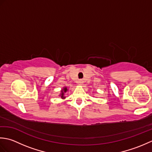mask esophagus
<instances>
[{"label":"esophagus","mask_w":152,"mask_h":152,"mask_svg":"<svg viewBox=\"0 0 152 152\" xmlns=\"http://www.w3.org/2000/svg\"><path fill=\"white\" fill-rule=\"evenodd\" d=\"M78 83L79 85H82V84H83V80H78Z\"/></svg>","instance_id":"34e87169"}]
</instances>
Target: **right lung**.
Returning <instances> with one entry per match:
<instances>
[{
  "mask_svg": "<svg viewBox=\"0 0 152 152\" xmlns=\"http://www.w3.org/2000/svg\"><path fill=\"white\" fill-rule=\"evenodd\" d=\"M67 91H68V89H67V88H66V87H64V88H63V89L61 90V95H59L61 96V98H62V99L65 98V96H64V93H65Z\"/></svg>",
  "mask_w": 152,
  "mask_h": 152,
  "instance_id": "right-lung-1",
  "label": "right lung"
}]
</instances>
